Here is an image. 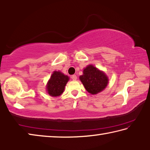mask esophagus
<instances>
[{
	"mask_svg": "<svg viewBox=\"0 0 150 150\" xmlns=\"http://www.w3.org/2000/svg\"><path fill=\"white\" fill-rule=\"evenodd\" d=\"M71 78H72V79L73 80H76L77 79V76L76 75H72V76H71Z\"/></svg>",
	"mask_w": 150,
	"mask_h": 150,
	"instance_id": "obj_1",
	"label": "esophagus"
}]
</instances>
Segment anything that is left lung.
Segmentation results:
<instances>
[{"mask_svg":"<svg viewBox=\"0 0 150 150\" xmlns=\"http://www.w3.org/2000/svg\"><path fill=\"white\" fill-rule=\"evenodd\" d=\"M80 79L86 90L92 94H96L102 92L108 82L106 75L92 65L88 66L85 68Z\"/></svg>","mask_w":150,"mask_h":150,"instance_id":"8db88e82","label":"left lung"}]
</instances>
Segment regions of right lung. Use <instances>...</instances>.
I'll use <instances>...</instances> for the list:
<instances>
[{
    "instance_id": "add662e5",
    "label": "right lung",
    "mask_w": 150,
    "mask_h": 150,
    "mask_svg": "<svg viewBox=\"0 0 150 150\" xmlns=\"http://www.w3.org/2000/svg\"><path fill=\"white\" fill-rule=\"evenodd\" d=\"M69 78L60 72L54 71L46 86L48 93L52 96H58L64 92Z\"/></svg>"
}]
</instances>
